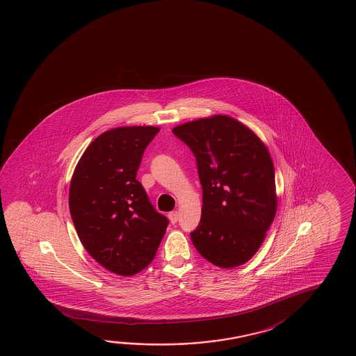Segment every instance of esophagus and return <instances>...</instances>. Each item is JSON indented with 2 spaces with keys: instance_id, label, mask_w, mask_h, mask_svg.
Wrapping results in <instances>:
<instances>
[{
  "instance_id": "1",
  "label": "esophagus",
  "mask_w": 356,
  "mask_h": 356,
  "mask_svg": "<svg viewBox=\"0 0 356 356\" xmlns=\"http://www.w3.org/2000/svg\"><path fill=\"white\" fill-rule=\"evenodd\" d=\"M169 220L172 225H175L176 222L179 221V212H177V211H172V212H170Z\"/></svg>"
}]
</instances>
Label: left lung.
<instances>
[{"instance_id":"left-lung-1","label":"left lung","mask_w":356,"mask_h":356,"mask_svg":"<svg viewBox=\"0 0 356 356\" xmlns=\"http://www.w3.org/2000/svg\"><path fill=\"white\" fill-rule=\"evenodd\" d=\"M172 133L193 152L202 186L201 220L191 232L195 248L221 268L250 261L277 211L268 149L227 115L185 122Z\"/></svg>"}]
</instances>
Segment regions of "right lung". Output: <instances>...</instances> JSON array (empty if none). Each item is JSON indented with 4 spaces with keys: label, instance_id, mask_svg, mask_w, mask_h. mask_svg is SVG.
<instances>
[{
    "label": "right lung",
    "instance_id": "right-lung-1",
    "mask_svg": "<svg viewBox=\"0 0 356 356\" xmlns=\"http://www.w3.org/2000/svg\"><path fill=\"white\" fill-rule=\"evenodd\" d=\"M155 127H122L99 135L72 176L70 211L78 237L104 268L133 275L156 254L169 220L136 180Z\"/></svg>",
    "mask_w": 356,
    "mask_h": 356
}]
</instances>
